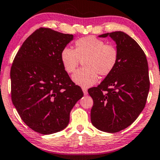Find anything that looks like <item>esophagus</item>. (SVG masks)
<instances>
[{"instance_id": "1", "label": "esophagus", "mask_w": 160, "mask_h": 160, "mask_svg": "<svg viewBox=\"0 0 160 160\" xmlns=\"http://www.w3.org/2000/svg\"><path fill=\"white\" fill-rule=\"evenodd\" d=\"M82 92H83V94L85 95L88 94V91H87V89H86V88L82 87Z\"/></svg>"}]
</instances>
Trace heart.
<instances>
[{
	"mask_svg": "<svg viewBox=\"0 0 160 160\" xmlns=\"http://www.w3.org/2000/svg\"><path fill=\"white\" fill-rule=\"evenodd\" d=\"M61 61L68 73H73L83 59L84 67L78 70L72 79L78 85L88 87L98 80V74L107 76L115 68L119 52L113 45L93 36L80 38L75 42V49L66 47L61 52Z\"/></svg>",
	"mask_w": 160,
	"mask_h": 160,
	"instance_id": "b5f03b06",
	"label": "heart"
}]
</instances>
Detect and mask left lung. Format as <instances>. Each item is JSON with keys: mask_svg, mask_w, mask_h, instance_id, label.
<instances>
[{"mask_svg": "<svg viewBox=\"0 0 160 160\" xmlns=\"http://www.w3.org/2000/svg\"><path fill=\"white\" fill-rule=\"evenodd\" d=\"M119 52L115 68L97 87L88 89L93 99L91 122L102 132H118L127 128L144 108L150 89L145 53L135 40L122 32L107 33Z\"/></svg>", "mask_w": 160, "mask_h": 160, "instance_id": "left-lung-1", "label": "left lung"}]
</instances>
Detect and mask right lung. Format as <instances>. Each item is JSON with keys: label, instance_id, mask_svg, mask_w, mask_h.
Here are the masks:
<instances>
[{"label": "right lung", "instance_id": "add662e5", "mask_svg": "<svg viewBox=\"0 0 160 160\" xmlns=\"http://www.w3.org/2000/svg\"><path fill=\"white\" fill-rule=\"evenodd\" d=\"M73 38V34L40 28L25 40L12 62V104L23 122L40 134L49 135L67 127L70 112L83 95L60 56Z\"/></svg>", "mask_w": 160, "mask_h": 160}]
</instances>
